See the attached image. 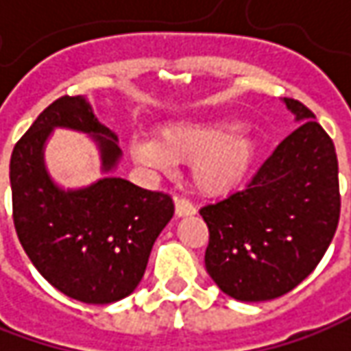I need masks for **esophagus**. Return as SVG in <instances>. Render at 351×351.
<instances>
[{
	"mask_svg": "<svg viewBox=\"0 0 351 351\" xmlns=\"http://www.w3.org/2000/svg\"><path fill=\"white\" fill-rule=\"evenodd\" d=\"M175 213L178 217H188L196 213V208L186 198H175Z\"/></svg>",
	"mask_w": 351,
	"mask_h": 351,
	"instance_id": "obj_1",
	"label": "esophagus"
}]
</instances>
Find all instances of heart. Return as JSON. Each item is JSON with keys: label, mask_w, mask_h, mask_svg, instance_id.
Masks as SVG:
<instances>
[{"label": "heart", "mask_w": 351, "mask_h": 351, "mask_svg": "<svg viewBox=\"0 0 351 351\" xmlns=\"http://www.w3.org/2000/svg\"><path fill=\"white\" fill-rule=\"evenodd\" d=\"M134 161L171 173L175 163H192V184L204 196H223L243 184L258 157V139L231 118L176 120L159 130V139H130Z\"/></svg>", "instance_id": "b5f03b06"}]
</instances>
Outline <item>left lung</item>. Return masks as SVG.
<instances>
[{"label":"left lung","mask_w":351,"mask_h":351,"mask_svg":"<svg viewBox=\"0 0 351 351\" xmlns=\"http://www.w3.org/2000/svg\"><path fill=\"white\" fill-rule=\"evenodd\" d=\"M299 126L250 184L199 213L210 229L206 270L237 301L282 297L317 268L340 217L332 139L305 104L284 99Z\"/></svg>","instance_id":"obj_1"}]
</instances>
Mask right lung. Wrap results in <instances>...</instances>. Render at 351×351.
<instances>
[{"label":"right lung","instance_id":"right-lung-1","mask_svg":"<svg viewBox=\"0 0 351 351\" xmlns=\"http://www.w3.org/2000/svg\"><path fill=\"white\" fill-rule=\"evenodd\" d=\"M56 127L90 136L101 157V179L79 189L55 182L43 152ZM120 159L118 136L99 122L87 97L54 101L11 153L19 241L44 280L81 303L108 305L130 295L175 213L171 196L116 176Z\"/></svg>","mask_w":351,"mask_h":351}]
</instances>
